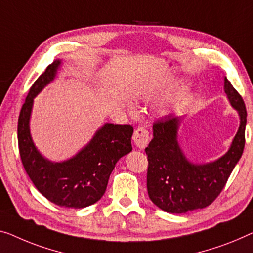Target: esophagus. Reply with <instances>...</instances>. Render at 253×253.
Listing matches in <instances>:
<instances>
[{
	"mask_svg": "<svg viewBox=\"0 0 253 253\" xmlns=\"http://www.w3.org/2000/svg\"><path fill=\"white\" fill-rule=\"evenodd\" d=\"M133 139H134L135 144H136L139 149H143L150 141L149 130L144 127L136 128V129H135V131H134Z\"/></svg>",
	"mask_w": 253,
	"mask_h": 253,
	"instance_id": "34e87169",
	"label": "esophagus"
}]
</instances>
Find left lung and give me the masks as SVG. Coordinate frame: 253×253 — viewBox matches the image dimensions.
<instances>
[{
	"instance_id": "8db88e82",
	"label": "left lung",
	"mask_w": 253,
	"mask_h": 253,
	"mask_svg": "<svg viewBox=\"0 0 253 253\" xmlns=\"http://www.w3.org/2000/svg\"><path fill=\"white\" fill-rule=\"evenodd\" d=\"M225 92L239 111L241 124L227 153L214 163H188L177 143L179 117L164 116L153 123V139L145 149L149 163L146 187L151 201L164 211L185 213L211 205L242 156L246 144V104L227 77Z\"/></svg>"
}]
</instances>
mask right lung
<instances>
[{
  "label": "right lung",
  "mask_w": 253,
  "mask_h": 253,
  "mask_svg": "<svg viewBox=\"0 0 253 253\" xmlns=\"http://www.w3.org/2000/svg\"><path fill=\"white\" fill-rule=\"evenodd\" d=\"M60 61L47 66L32 85L18 119V146L21 163L35 187L59 207L81 209L99 201L120 158L131 151V125L105 124L76 157L51 163L41 156L29 133L33 99L54 78Z\"/></svg>",
  "instance_id": "1"
}]
</instances>
